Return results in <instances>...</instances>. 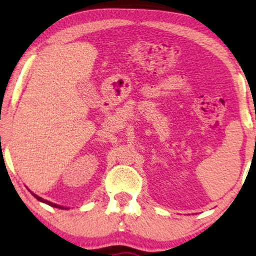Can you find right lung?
I'll list each match as a JSON object with an SVG mask.
<instances>
[{
    "label": "right lung",
    "mask_w": 256,
    "mask_h": 256,
    "mask_svg": "<svg viewBox=\"0 0 256 256\" xmlns=\"http://www.w3.org/2000/svg\"><path fill=\"white\" fill-rule=\"evenodd\" d=\"M32 195H34L36 198H37L38 200H40V202H42V203H46V204H48V205H51V206H54V208H64V206H60V205H56V204H53V203H51V202H48V200H42V197H39V196H37L36 195V194H34L32 192Z\"/></svg>",
    "instance_id": "1"
}]
</instances>
